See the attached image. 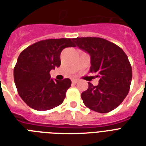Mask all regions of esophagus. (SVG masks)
Wrapping results in <instances>:
<instances>
[{"mask_svg":"<svg viewBox=\"0 0 146 146\" xmlns=\"http://www.w3.org/2000/svg\"><path fill=\"white\" fill-rule=\"evenodd\" d=\"M77 82H78L77 80H72V84H73V85L76 84V83H77Z\"/></svg>","mask_w":146,"mask_h":146,"instance_id":"obj_1","label":"esophagus"}]
</instances>
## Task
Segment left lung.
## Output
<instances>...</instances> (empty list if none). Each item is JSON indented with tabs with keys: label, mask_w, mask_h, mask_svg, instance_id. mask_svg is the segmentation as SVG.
<instances>
[{
	"label": "left lung",
	"mask_w": 146,
	"mask_h": 146,
	"mask_svg": "<svg viewBox=\"0 0 146 146\" xmlns=\"http://www.w3.org/2000/svg\"><path fill=\"white\" fill-rule=\"evenodd\" d=\"M80 49L91 57L90 73H96L99 83L81 94L87 108L98 113H108L117 108L129 92L132 67L127 54L120 47L108 40L96 37L73 38Z\"/></svg>",
	"instance_id": "left-lung-1"
}]
</instances>
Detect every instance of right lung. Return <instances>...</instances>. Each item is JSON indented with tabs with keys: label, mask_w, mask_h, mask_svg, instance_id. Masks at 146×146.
<instances>
[{
	"label": "right lung",
	"mask_w": 146,
	"mask_h": 146,
	"mask_svg": "<svg viewBox=\"0 0 146 146\" xmlns=\"http://www.w3.org/2000/svg\"><path fill=\"white\" fill-rule=\"evenodd\" d=\"M71 38L46 39L35 42L19 54L13 70L19 96L29 107L47 111L64 102L71 80L50 79V71L60 65V53L75 47Z\"/></svg>",
	"instance_id": "right-lung-1"
}]
</instances>
